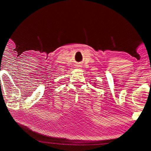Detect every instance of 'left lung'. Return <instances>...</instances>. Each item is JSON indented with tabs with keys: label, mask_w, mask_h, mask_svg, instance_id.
<instances>
[{
	"label": "left lung",
	"mask_w": 151,
	"mask_h": 151,
	"mask_svg": "<svg viewBox=\"0 0 151 151\" xmlns=\"http://www.w3.org/2000/svg\"><path fill=\"white\" fill-rule=\"evenodd\" d=\"M94 85H95V83H94ZM95 85H94V86H95Z\"/></svg>",
	"instance_id": "obj_1"
}]
</instances>
